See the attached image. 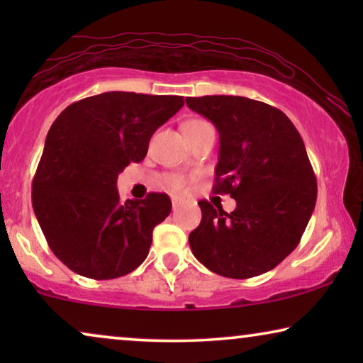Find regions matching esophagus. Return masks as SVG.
Masks as SVG:
<instances>
[{
    "instance_id": "34e87169",
    "label": "esophagus",
    "mask_w": 363,
    "mask_h": 363,
    "mask_svg": "<svg viewBox=\"0 0 363 363\" xmlns=\"http://www.w3.org/2000/svg\"><path fill=\"white\" fill-rule=\"evenodd\" d=\"M172 205H173V208H177L178 205H180V200H178L177 196H172Z\"/></svg>"
}]
</instances>
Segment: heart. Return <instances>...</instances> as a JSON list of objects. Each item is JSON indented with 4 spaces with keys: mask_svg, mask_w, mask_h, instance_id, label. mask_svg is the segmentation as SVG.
<instances>
[{
    "mask_svg": "<svg viewBox=\"0 0 363 363\" xmlns=\"http://www.w3.org/2000/svg\"><path fill=\"white\" fill-rule=\"evenodd\" d=\"M208 125H210L208 122L195 118V121H188L185 125H183V130H185V133H193L201 130V128H205ZM162 185L172 193H183L186 190V177L182 175V173H167V175L162 177Z\"/></svg>",
    "mask_w": 363,
    "mask_h": 363,
    "instance_id": "b5f03b06",
    "label": "heart"
}]
</instances>
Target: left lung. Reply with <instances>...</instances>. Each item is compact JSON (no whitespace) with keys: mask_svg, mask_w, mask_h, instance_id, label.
<instances>
[{"mask_svg":"<svg viewBox=\"0 0 363 363\" xmlns=\"http://www.w3.org/2000/svg\"><path fill=\"white\" fill-rule=\"evenodd\" d=\"M220 133L213 193L230 195L226 213L201 200V223L190 247L203 266L231 279L274 269L299 245L317 200L304 142L279 108L238 96L188 97Z\"/></svg>","mask_w":363,"mask_h":363,"instance_id":"left-lung-1","label":"left lung"}]
</instances>
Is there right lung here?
<instances>
[{
  "mask_svg": "<svg viewBox=\"0 0 363 363\" xmlns=\"http://www.w3.org/2000/svg\"><path fill=\"white\" fill-rule=\"evenodd\" d=\"M182 96L104 92L64 108L33 178V208L49 247L69 269L116 279L145 261L152 231L172 211L165 193L121 201L117 177L147 155L153 132Z\"/></svg>",
  "mask_w": 363,
  "mask_h": 363,
  "instance_id": "1",
  "label": "right lung"
}]
</instances>
